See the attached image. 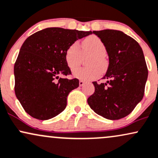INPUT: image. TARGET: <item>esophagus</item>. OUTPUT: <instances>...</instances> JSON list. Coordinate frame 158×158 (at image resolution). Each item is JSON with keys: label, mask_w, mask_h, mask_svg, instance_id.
<instances>
[{"label": "esophagus", "mask_w": 158, "mask_h": 158, "mask_svg": "<svg viewBox=\"0 0 158 158\" xmlns=\"http://www.w3.org/2000/svg\"><path fill=\"white\" fill-rule=\"evenodd\" d=\"M84 83H85V82L83 81H79V85H80V86H83V85H84Z\"/></svg>", "instance_id": "esophagus-1"}]
</instances>
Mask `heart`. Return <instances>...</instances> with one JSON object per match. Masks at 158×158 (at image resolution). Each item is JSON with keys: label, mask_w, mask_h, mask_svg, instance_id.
Segmentation results:
<instances>
[{"label": "heart", "mask_w": 158, "mask_h": 158, "mask_svg": "<svg viewBox=\"0 0 158 158\" xmlns=\"http://www.w3.org/2000/svg\"><path fill=\"white\" fill-rule=\"evenodd\" d=\"M83 55H92L87 61L89 66L79 68L73 72V75L84 81L93 80L104 72L108 66L106 59V48L103 41L95 35H91L83 40ZM82 51L77 43H74L66 52V61L71 69L77 68L82 61Z\"/></svg>", "instance_id": "1"}]
</instances>
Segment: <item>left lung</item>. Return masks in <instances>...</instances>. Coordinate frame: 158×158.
<instances>
[{
	"mask_svg": "<svg viewBox=\"0 0 158 158\" xmlns=\"http://www.w3.org/2000/svg\"><path fill=\"white\" fill-rule=\"evenodd\" d=\"M106 48L109 67L102 79L92 82L94 92L87 100L90 108L109 120H119L132 112L144 95L148 69L143 50L135 39L114 29L93 31Z\"/></svg>",
	"mask_w": 158,
	"mask_h": 158,
	"instance_id": "obj_1",
	"label": "left lung"
}]
</instances>
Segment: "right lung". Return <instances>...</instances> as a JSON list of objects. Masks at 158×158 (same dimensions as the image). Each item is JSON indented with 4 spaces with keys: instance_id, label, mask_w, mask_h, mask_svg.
<instances>
[{
    "instance_id": "add662e5",
    "label": "right lung",
    "mask_w": 158,
    "mask_h": 158,
    "mask_svg": "<svg viewBox=\"0 0 158 158\" xmlns=\"http://www.w3.org/2000/svg\"><path fill=\"white\" fill-rule=\"evenodd\" d=\"M91 31L46 28L26 39L14 66L15 92L24 110L32 118L49 120L62 112L67 96L79 86L66 61L68 48Z\"/></svg>"
}]
</instances>
